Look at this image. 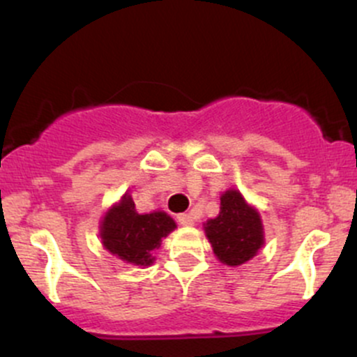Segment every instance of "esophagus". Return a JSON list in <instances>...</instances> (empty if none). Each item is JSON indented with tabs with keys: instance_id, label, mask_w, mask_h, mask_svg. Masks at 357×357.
Here are the masks:
<instances>
[{
	"instance_id": "1",
	"label": "esophagus",
	"mask_w": 357,
	"mask_h": 357,
	"mask_svg": "<svg viewBox=\"0 0 357 357\" xmlns=\"http://www.w3.org/2000/svg\"><path fill=\"white\" fill-rule=\"evenodd\" d=\"M178 222L181 226H193L192 214H178Z\"/></svg>"
}]
</instances>
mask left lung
I'll list each match as a JSON object with an SVG mask.
<instances>
[{"instance_id":"obj_1","label":"left lung","mask_w":357,"mask_h":357,"mask_svg":"<svg viewBox=\"0 0 357 357\" xmlns=\"http://www.w3.org/2000/svg\"><path fill=\"white\" fill-rule=\"evenodd\" d=\"M218 218L204 222V231L212 252L226 266H242L264 247L261 214L235 188L221 195Z\"/></svg>"}]
</instances>
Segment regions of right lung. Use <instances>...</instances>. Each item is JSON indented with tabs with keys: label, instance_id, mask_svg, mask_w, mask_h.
<instances>
[{
	"label": "right lung",
	"instance_id": "add662e5",
	"mask_svg": "<svg viewBox=\"0 0 357 357\" xmlns=\"http://www.w3.org/2000/svg\"><path fill=\"white\" fill-rule=\"evenodd\" d=\"M176 229L174 219L164 211L139 214L129 193L105 212L100 222L102 245L121 261L132 266H152L162 238Z\"/></svg>",
	"mask_w": 357,
	"mask_h": 357
}]
</instances>
